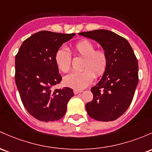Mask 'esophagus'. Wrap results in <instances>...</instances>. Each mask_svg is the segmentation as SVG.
Masks as SVG:
<instances>
[{
	"instance_id": "obj_1",
	"label": "esophagus",
	"mask_w": 152,
	"mask_h": 152,
	"mask_svg": "<svg viewBox=\"0 0 152 152\" xmlns=\"http://www.w3.org/2000/svg\"><path fill=\"white\" fill-rule=\"evenodd\" d=\"M81 92H82V90H77V89L73 90V93H74V94H79V93H81Z\"/></svg>"
}]
</instances>
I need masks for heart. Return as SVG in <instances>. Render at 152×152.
Returning a JSON list of instances; mask_svg holds the SVG:
<instances>
[{
  "label": "heart",
  "mask_w": 152,
  "mask_h": 152,
  "mask_svg": "<svg viewBox=\"0 0 152 152\" xmlns=\"http://www.w3.org/2000/svg\"><path fill=\"white\" fill-rule=\"evenodd\" d=\"M95 48L94 43L88 39H81L72 46L73 53L84 58L81 65V69L84 70L65 76L63 83L66 86L77 90L83 89L91 84L94 73L96 78L104 74L108 64L107 55L103 50ZM55 61L61 72L67 73L71 69V56L66 48H59L56 51Z\"/></svg>",
  "instance_id": "obj_1"
}]
</instances>
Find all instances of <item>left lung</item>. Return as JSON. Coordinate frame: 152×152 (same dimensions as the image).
Returning <instances> with one entry per match:
<instances>
[{
  "label": "left lung",
  "instance_id": "obj_1",
  "mask_svg": "<svg viewBox=\"0 0 152 152\" xmlns=\"http://www.w3.org/2000/svg\"><path fill=\"white\" fill-rule=\"evenodd\" d=\"M96 41L107 55V68L91 91L93 99L86 103L88 115L99 121H113L131 104L138 82V61L131 45L123 37L105 29L79 33Z\"/></svg>",
  "mask_w": 152,
  "mask_h": 152
}]
</instances>
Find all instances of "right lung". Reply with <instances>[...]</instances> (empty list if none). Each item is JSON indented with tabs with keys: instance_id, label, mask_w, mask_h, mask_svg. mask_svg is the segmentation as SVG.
<instances>
[{
	"instance_id": "obj_1",
	"label": "right lung",
	"mask_w": 152,
	"mask_h": 152,
	"mask_svg": "<svg viewBox=\"0 0 152 152\" xmlns=\"http://www.w3.org/2000/svg\"><path fill=\"white\" fill-rule=\"evenodd\" d=\"M75 33L40 31L25 39L15 58V81L24 107L40 121L61 119L74 95L68 87L53 89L62 80L55 55Z\"/></svg>"
}]
</instances>
